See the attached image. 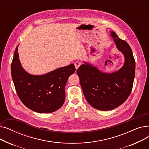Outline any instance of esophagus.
<instances>
[{
  "mask_svg": "<svg viewBox=\"0 0 149 149\" xmlns=\"http://www.w3.org/2000/svg\"><path fill=\"white\" fill-rule=\"evenodd\" d=\"M74 65H75V69H77L78 68H79V66H80V62H79V61H76L75 63H74Z\"/></svg>",
  "mask_w": 149,
  "mask_h": 149,
  "instance_id": "34e87169",
  "label": "esophagus"
}]
</instances>
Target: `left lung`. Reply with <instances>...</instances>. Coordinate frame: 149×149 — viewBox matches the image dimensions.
I'll list each match as a JSON object with an SVG mask.
<instances>
[{
  "mask_svg": "<svg viewBox=\"0 0 149 149\" xmlns=\"http://www.w3.org/2000/svg\"><path fill=\"white\" fill-rule=\"evenodd\" d=\"M111 36L124 56L123 66L118 71L107 74L84 62L77 69L84 97L89 104L98 110L109 111L124 103L132 90L135 61L129 44L111 31Z\"/></svg>",
  "mask_w": 149,
  "mask_h": 149,
  "instance_id": "left-lung-1",
  "label": "left lung"
}]
</instances>
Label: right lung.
<instances>
[{
  "instance_id": "add662e5",
  "label": "right lung",
  "mask_w": 149,
  "mask_h": 149,
  "mask_svg": "<svg viewBox=\"0 0 149 149\" xmlns=\"http://www.w3.org/2000/svg\"><path fill=\"white\" fill-rule=\"evenodd\" d=\"M75 71L74 65L70 64L45 75H31L21 66L18 46L11 63V76L19 98L28 108L38 113L53 112L62 106L65 85Z\"/></svg>"
}]
</instances>
